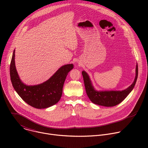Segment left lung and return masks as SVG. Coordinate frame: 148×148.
<instances>
[{"mask_svg":"<svg viewBox=\"0 0 148 148\" xmlns=\"http://www.w3.org/2000/svg\"><path fill=\"white\" fill-rule=\"evenodd\" d=\"M86 91L90 99L95 104L104 107H114L120 103L133 90L138 74V67L136 65V76L134 82L128 88L123 91H97L92 87L89 76L86 72H82Z\"/></svg>","mask_w":148,"mask_h":148,"instance_id":"left-lung-1","label":"left lung"}]
</instances>
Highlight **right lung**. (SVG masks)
<instances>
[{"instance_id":"right-lung-1","label":"right lung","mask_w":148,"mask_h":148,"mask_svg":"<svg viewBox=\"0 0 148 148\" xmlns=\"http://www.w3.org/2000/svg\"><path fill=\"white\" fill-rule=\"evenodd\" d=\"M14 51L10 65V79L15 91L30 106L43 109L57 103L60 99L66 77L73 69V65L62 66L47 81L37 86H28L20 79L14 64Z\"/></svg>"}]
</instances>
